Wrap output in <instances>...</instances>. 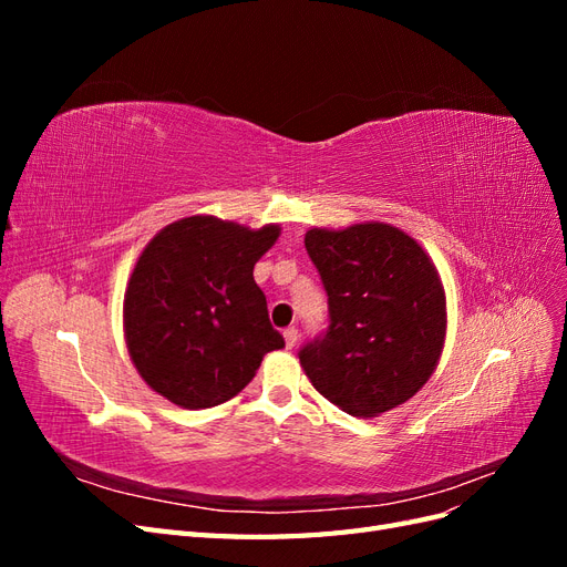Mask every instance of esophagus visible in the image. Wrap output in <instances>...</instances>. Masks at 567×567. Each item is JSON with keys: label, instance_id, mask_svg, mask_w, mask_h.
<instances>
[{"label": "esophagus", "instance_id": "34e87169", "mask_svg": "<svg viewBox=\"0 0 567 567\" xmlns=\"http://www.w3.org/2000/svg\"><path fill=\"white\" fill-rule=\"evenodd\" d=\"M284 340H286V348L293 350L296 342H298V329H293V326H290V329H286L284 331Z\"/></svg>", "mask_w": 567, "mask_h": 567}]
</instances>
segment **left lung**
I'll list each match as a JSON object with an SVG mask.
<instances>
[{
  "instance_id": "8db88e82",
  "label": "left lung",
  "mask_w": 567,
  "mask_h": 567,
  "mask_svg": "<svg viewBox=\"0 0 567 567\" xmlns=\"http://www.w3.org/2000/svg\"><path fill=\"white\" fill-rule=\"evenodd\" d=\"M305 248L331 319L329 331L300 350L307 379L362 419L414 398L437 369L447 336V298L431 255L385 221L315 227Z\"/></svg>"
}]
</instances>
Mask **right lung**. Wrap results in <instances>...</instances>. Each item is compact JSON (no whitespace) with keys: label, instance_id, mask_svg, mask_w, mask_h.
Instances as JSON below:
<instances>
[{"label":"right lung","instance_id":"add662e5","mask_svg":"<svg viewBox=\"0 0 567 567\" xmlns=\"http://www.w3.org/2000/svg\"><path fill=\"white\" fill-rule=\"evenodd\" d=\"M279 225L250 229L213 215L182 217L151 238L123 302L127 352L144 383L182 409L236 398L262 357L284 348L255 262Z\"/></svg>","mask_w":567,"mask_h":567}]
</instances>
